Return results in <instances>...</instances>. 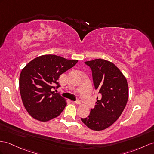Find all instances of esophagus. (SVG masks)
<instances>
[{
  "label": "esophagus",
  "mask_w": 154,
  "mask_h": 154,
  "mask_svg": "<svg viewBox=\"0 0 154 154\" xmlns=\"http://www.w3.org/2000/svg\"><path fill=\"white\" fill-rule=\"evenodd\" d=\"M72 103H74V104H80V101L79 100H76V101H72Z\"/></svg>",
  "instance_id": "esophagus-1"
}]
</instances>
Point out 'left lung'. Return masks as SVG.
<instances>
[{
  "label": "left lung",
  "instance_id": "8db88e82",
  "mask_svg": "<svg viewBox=\"0 0 154 154\" xmlns=\"http://www.w3.org/2000/svg\"><path fill=\"white\" fill-rule=\"evenodd\" d=\"M85 64L91 70L93 85L100 97H97L89 115L81 120L89 129L101 131L113 124L124 110L129 97L128 84L121 71L110 61L97 59Z\"/></svg>",
  "mask_w": 154,
  "mask_h": 154
}]
</instances>
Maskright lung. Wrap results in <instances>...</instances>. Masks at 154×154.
I'll return each instance as SVG.
<instances>
[{
	"label": "right lung",
	"instance_id": "add662e5",
	"mask_svg": "<svg viewBox=\"0 0 154 154\" xmlns=\"http://www.w3.org/2000/svg\"><path fill=\"white\" fill-rule=\"evenodd\" d=\"M78 60L55 55H44L34 59L21 70L20 91L23 105L33 118L47 122L61 113L65 99L51 89L59 87L60 75L71 69Z\"/></svg>",
	"mask_w": 154,
	"mask_h": 154
}]
</instances>
